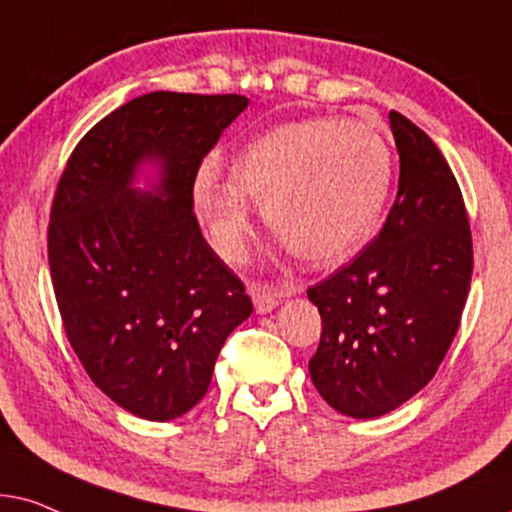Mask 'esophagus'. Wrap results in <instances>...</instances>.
Segmentation results:
<instances>
[{
  "mask_svg": "<svg viewBox=\"0 0 512 512\" xmlns=\"http://www.w3.org/2000/svg\"><path fill=\"white\" fill-rule=\"evenodd\" d=\"M250 292H252V302H255V311L257 313H269V311H274L285 297L297 295L299 285L290 283V285H285V288L276 290V288H269V285H257L255 283L250 288Z\"/></svg>",
  "mask_w": 512,
  "mask_h": 512,
  "instance_id": "1",
  "label": "esophagus"
}]
</instances>
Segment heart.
I'll list each match as a JSON object with an SVG mask.
<instances>
[{"mask_svg": "<svg viewBox=\"0 0 512 512\" xmlns=\"http://www.w3.org/2000/svg\"><path fill=\"white\" fill-rule=\"evenodd\" d=\"M393 175L384 135L360 121L313 117L248 142L229 161V182L201 175L194 203L224 260L238 262L252 236L250 203L271 234L311 264H337L363 248Z\"/></svg>", "mask_w": 512, "mask_h": 512, "instance_id": "1", "label": "heart"}]
</instances>
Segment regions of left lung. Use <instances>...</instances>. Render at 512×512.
<instances>
[{"label":"left lung","mask_w":512,"mask_h":512,"mask_svg":"<svg viewBox=\"0 0 512 512\" xmlns=\"http://www.w3.org/2000/svg\"><path fill=\"white\" fill-rule=\"evenodd\" d=\"M388 121L400 180L384 229L349 267L306 292L323 320L311 381L353 419L393 412L433 379L473 274L466 206L445 156L403 114Z\"/></svg>","instance_id":"1"}]
</instances>
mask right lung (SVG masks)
<instances>
[{
	"label": "right lung",
	"instance_id": "1",
	"mask_svg": "<svg viewBox=\"0 0 512 512\" xmlns=\"http://www.w3.org/2000/svg\"><path fill=\"white\" fill-rule=\"evenodd\" d=\"M245 107L236 93L140 95L84 135L58 182L49 267L67 339L93 384L140 419L192 410L252 313L194 215L203 156Z\"/></svg>",
	"mask_w": 512,
	"mask_h": 512
}]
</instances>
